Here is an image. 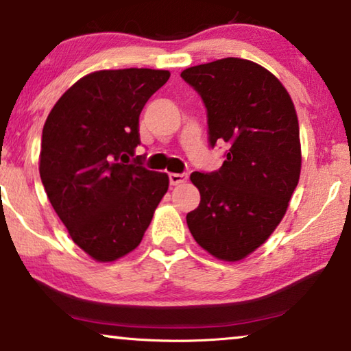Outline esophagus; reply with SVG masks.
<instances>
[{"label":"esophagus","mask_w":351,"mask_h":351,"mask_svg":"<svg viewBox=\"0 0 351 351\" xmlns=\"http://www.w3.org/2000/svg\"><path fill=\"white\" fill-rule=\"evenodd\" d=\"M170 184L171 186H178V184H182V182L187 181V175L186 173H170Z\"/></svg>","instance_id":"1"}]
</instances>
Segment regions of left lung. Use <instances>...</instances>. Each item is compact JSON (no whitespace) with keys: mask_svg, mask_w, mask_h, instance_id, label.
Segmentation results:
<instances>
[{"mask_svg":"<svg viewBox=\"0 0 351 351\" xmlns=\"http://www.w3.org/2000/svg\"><path fill=\"white\" fill-rule=\"evenodd\" d=\"M181 77L205 102L209 143L230 146L217 171L191 175L200 205L187 227L213 257L239 261L273 234L300 181L295 104L279 78L249 60L222 58Z\"/></svg>","mask_w":351,"mask_h":351,"instance_id":"8db88e82","label":"left lung"}]
</instances>
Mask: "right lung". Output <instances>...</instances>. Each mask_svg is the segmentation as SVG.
Wrapping results in <instances>:
<instances>
[{
	"label": "right lung",
	"mask_w": 351,
	"mask_h": 351,
	"mask_svg": "<svg viewBox=\"0 0 351 351\" xmlns=\"http://www.w3.org/2000/svg\"><path fill=\"white\" fill-rule=\"evenodd\" d=\"M169 78V71L143 67L91 72L45 119L42 184L72 241L101 263L137 247L169 191V175L130 162L140 113Z\"/></svg>",
	"instance_id": "add662e5"
}]
</instances>
